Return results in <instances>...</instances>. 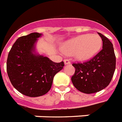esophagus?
<instances>
[{
  "label": "esophagus",
  "instance_id": "esophagus-1",
  "mask_svg": "<svg viewBox=\"0 0 122 122\" xmlns=\"http://www.w3.org/2000/svg\"><path fill=\"white\" fill-rule=\"evenodd\" d=\"M64 64H65L66 65V64H70V61L68 59H65L64 60Z\"/></svg>",
  "mask_w": 122,
  "mask_h": 122
}]
</instances>
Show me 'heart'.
Instances as JSON below:
<instances>
[{
  "label": "heart",
  "mask_w": 122,
  "mask_h": 122,
  "mask_svg": "<svg viewBox=\"0 0 122 122\" xmlns=\"http://www.w3.org/2000/svg\"><path fill=\"white\" fill-rule=\"evenodd\" d=\"M102 39L98 34H82L64 42L61 50L66 55H73L80 61L91 59L101 48Z\"/></svg>",
  "instance_id": "obj_1"
}]
</instances>
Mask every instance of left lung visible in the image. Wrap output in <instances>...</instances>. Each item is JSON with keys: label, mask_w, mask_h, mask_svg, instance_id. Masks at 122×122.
Masks as SVG:
<instances>
[{"label": "left lung", "mask_w": 122, "mask_h": 122, "mask_svg": "<svg viewBox=\"0 0 122 122\" xmlns=\"http://www.w3.org/2000/svg\"><path fill=\"white\" fill-rule=\"evenodd\" d=\"M103 42L101 51L92 59L82 63H73L75 73L72 82L78 90L85 94L100 91L110 83L116 69V56L113 44L101 33Z\"/></svg>", "instance_id": "8db88e82"}]
</instances>
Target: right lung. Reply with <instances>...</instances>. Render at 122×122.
<instances>
[{
    "mask_svg": "<svg viewBox=\"0 0 122 122\" xmlns=\"http://www.w3.org/2000/svg\"><path fill=\"white\" fill-rule=\"evenodd\" d=\"M42 34L34 32L18 38L8 53L6 71L12 86L29 97L46 94L51 88L53 78L64 66L47 57L36 54L34 46Z\"/></svg>",
    "mask_w": 122,
    "mask_h": 122,
    "instance_id": "1",
    "label": "right lung"
}]
</instances>
